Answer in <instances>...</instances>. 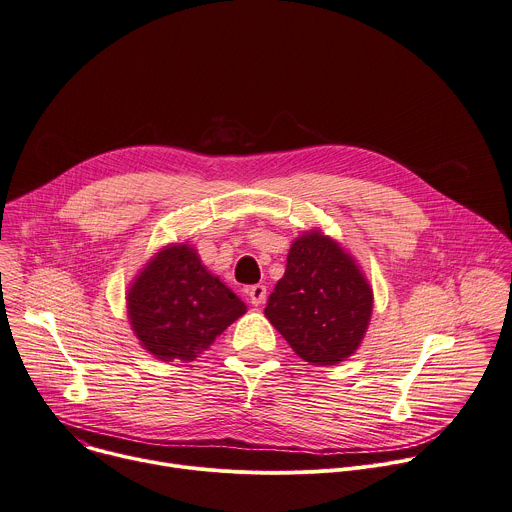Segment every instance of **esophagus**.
<instances>
[{
  "instance_id": "1",
  "label": "esophagus",
  "mask_w": 512,
  "mask_h": 512,
  "mask_svg": "<svg viewBox=\"0 0 512 512\" xmlns=\"http://www.w3.org/2000/svg\"><path fill=\"white\" fill-rule=\"evenodd\" d=\"M247 294H249V300H251L253 306H261V304L265 302V298H267V290H265V286H261V284L251 286V288L247 290Z\"/></svg>"
}]
</instances>
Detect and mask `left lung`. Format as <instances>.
I'll return each instance as SVG.
<instances>
[{
	"label": "left lung",
	"instance_id": "left-lung-1",
	"mask_svg": "<svg viewBox=\"0 0 512 512\" xmlns=\"http://www.w3.org/2000/svg\"><path fill=\"white\" fill-rule=\"evenodd\" d=\"M371 306L374 294L353 257L331 237L310 230L292 243L265 316L298 357L335 365L357 351Z\"/></svg>",
	"mask_w": 512,
	"mask_h": 512
}]
</instances>
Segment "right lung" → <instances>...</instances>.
I'll return each instance as SVG.
<instances>
[{
	"mask_svg": "<svg viewBox=\"0 0 512 512\" xmlns=\"http://www.w3.org/2000/svg\"><path fill=\"white\" fill-rule=\"evenodd\" d=\"M128 318L141 345L159 361H194L214 339L247 312L190 245L161 249L136 275Z\"/></svg>",
	"mask_w": 512,
	"mask_h": 512,
	"instance_id": "right-lung-1",
	"label": "right lung"
}]
</instances>
